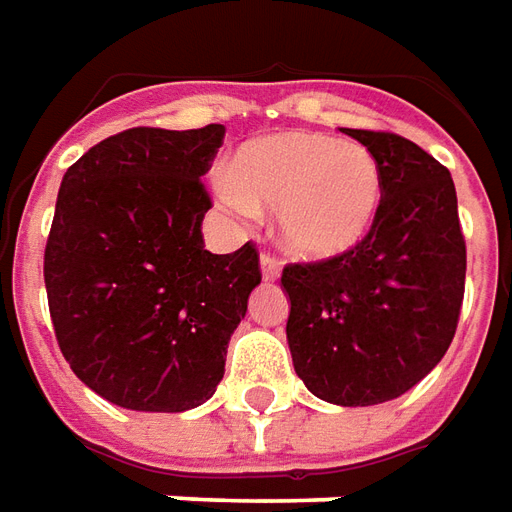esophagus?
<instances>
[{
    "mask_svg": "<svg viewBox=\"0 0 512 512\" xmlns=\"http://www.w3.org/2000/svg\"><path fill=\"white\" fill-rule=\"evenodd\" d=\"M278 273H281V262H278L270 250H262V276L267 278V281H276Z\"/></svg>",
    "mask_w": 512,
    "mask_h": 512,
    "instance_id": "esophagus-1",
    "label": "esophagus"
}]
</instances>
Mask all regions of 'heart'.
<instances>
[{
	"label": "heart",
	"instance_id": "1",
	"mask_svg": "<svg viewBox=\"0 0 512 512\" xmlns=\"http://www.w3.org/2000/svg\"><path fill=\"white\" fill-rule=\"evenodd\" d=\"M382 172L359 144L278 133L242 147L228 164L225 200L276 211L278 242L298 259L326 262L354 250L382 209Z\"/></svg>",
	"mask_w": 512,
	"mask_h": 512
}]
</instances>
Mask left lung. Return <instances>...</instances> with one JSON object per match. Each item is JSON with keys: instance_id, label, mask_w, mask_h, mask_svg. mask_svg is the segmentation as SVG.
<instances>
[{"instance_id": "8db88e82", "label": "left lung", "mask_w": 512, "mask_h": 512, "mask_svg": "<svg viewBox=\"0 0 512 512\" xmlns=\"http://www.w3.org/2000/svg\"><path fill=\"white\" fill-rule=\"evenodd\" d=\"M382 172V209L357 248L290 262L292 365L309 393L370 407L398 398L449 351L465 292V236L449 169L387 130L343 128Z\"/></svg>"}]
</instances>
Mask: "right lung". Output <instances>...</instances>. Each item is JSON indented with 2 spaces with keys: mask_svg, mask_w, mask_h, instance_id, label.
I'll return each mask as SVG.
<instances>
[{
  "mask_svg": "<svg viewBox=\"0 0 512 512\" xmlns=\"http://www.w3.org/2000/svg\"><path fill=\"white\" fill-rule=\"evenodd\" d=\"M222 139V125L130 128L63 175L44 250L52 329L77 379L125 410L209 401L262 281L253 242L225 256L203 245L200 178Z\"/></svg>",
  "mask_w": 512,
  "mask_h": 512,
  "instance_id": "add662e5",
  "label": "right lung"
}]
</instances>
